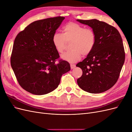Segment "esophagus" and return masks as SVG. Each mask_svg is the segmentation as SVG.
<instances>
[{
    "label": "esophagus",
    "instance_id": "34e87169",
    "mask_svg": "<svg viewBox=\"0 0 132 132\" xmlns=\"http://www.w3.org/2000/svg\"><path fill=\"white\" fill-rule=\"evenodd\" d=\"M75 64H70V68H71V69H74V68L75 67Z\"/></svg>",
    "mask_w": 132,
    "mask_h": 132
}]
</instances>
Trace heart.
<instances>
[{
  "label": "heart",
  "instance_id": "b5f03b06",
  "mask_svg": "<svg viewBox=\"0 0 132 132\" xmlns=\"http://www.w3.org/2000/svg\"><path fill=\"white\" fill-rule=\"evenodd\" d=\"M63 34L55 32L52 38L53 45L58 53H62L70 42V49L62 55V58L70 63L77 62L81 55L85 57L90 54L96 42V35L90 28L74 22H69L63 27Z\"/></svg>",
  "mask_w": 132,
  "mask_h": 132
}]
</instances>
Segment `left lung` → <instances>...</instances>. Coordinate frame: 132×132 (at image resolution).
<instances>
[{
	"mask_svg": "<svg viewBox=\"0 0 132 132\" xmlns=\"http://www.w3.org/2000/svg\"><path fill=\"white\" fill-rule=\"evenodd\" d=\"M77 21L91 27L96 35L93 51L76 65L82 71L78 84L89 93H103L116 83L125 62L121 36L114 27L96 19Z\"/></svg>",
	"mask_w": 132,
	"mask_h": 132,
	"instance_id": "obj_1",
	"label": "left lung"
}]
</instances>
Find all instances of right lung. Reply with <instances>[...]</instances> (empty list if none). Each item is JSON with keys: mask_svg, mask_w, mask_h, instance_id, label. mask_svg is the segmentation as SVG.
<instances>
[{"mask_svg": "<svg viewBox=\"0 0 132 132\" xmlns=\"http://www.w3.org/2000/svg\"><path fill=\"white\" fill-rule=\"evenodd\" d=\"M64 19L57 16L34 21L15 39L11 65L19 85L30 93H51L58 86L62 75L70 70L69 63L59 59L52 41Z\"/></svg>", "mask_w": 132, "mask_h": 132, "instance_id": "add662e5", "label": "right lung"}]
</instances>
